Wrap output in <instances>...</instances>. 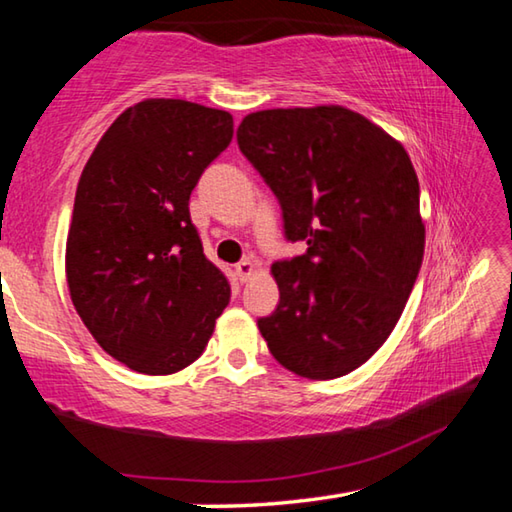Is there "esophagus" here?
<instances>
[{"mask_svg":"<svg viewBox=\"0 0 512 512\" xmlns=\"http://www.w3.org/2000/svg\"><path fill=\"white\" fill-rule=\"evenodd\" d=\"M235 273H237V277H239V282H248L250 277L255 275V264L250 262V259H244V262H239V264L235 266Z\"/></svg>","mask_w":512,"mask_h":512,"instance_id":"1","label":"esophagus"}]
</instances>
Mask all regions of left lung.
<instances>
[{"label":"left lung","mask_w":512,"mask_h":512,"mask_svg":"<svg viewBox=\"0 0 512 512\" xmlns=\"http://www.w3.org/2000/svg\"><path fill=\"white\" fill-rule=\"evenodd\" d=\"M237 142L280 201L284 235L309 246L271 266L280 302L259 332L300 377L348 375L391 336L422 266L409 153L343 106L253 112Z\"/></svg>","instance_id":"1"}]
</instances>
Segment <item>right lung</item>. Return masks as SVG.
<instances>
[{
    "instance_id": "obj_1",
    "label": "right lung",
    "mask_w": 512,
    "mask_h": 512,
    "mask_svg": "<svg viewBox=\"0 0 512 512\" xmlns=\"http://www.w3.org/2000/svg\"><path fill=\"white\" fill-rule=\"evenodd\" d=\"M232 140V115L183 99L126 108L76 187L69 296L103 350L144 375L201 357L230 302L189 216L201 173Z\"/></svg>"
}]
</instances>
